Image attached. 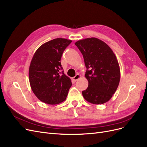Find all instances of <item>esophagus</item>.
<instances>
[{
    "label": "esophagus",
    "mask_w": 147,
    "mask_h": 147,
    "mask_svg": "<svg viewBox=\"0 0 147 147\" xmlns=\"http://www.w3.org/2000/svg\"><path fill=\"white\" fill-rule=\"evenodd\" d=\"M81 78V75H79V74H77L76 76H75L74 78H73V80L74 81V82H76V81H77L78 79H79Z\"/></svg>",
    "instance_id": "34e87169"
}]
</instances>
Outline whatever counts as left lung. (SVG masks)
<instances>
[{"mask_svg": "<svg viewBox=\"0 0 147 147\" xmlns=\"http://www.w3.org/2000/svg\"><path fill=\"white\" fill-rule=\"evenodd\" d=\"M75 45L82 54L87 68L85 77L89 86L82 92L84 98L92 104L107 102L120 81V68L114 52L105 42L95 37L79 40Z\"/></svg>", "mask_w": 147, "mask_h": 147, "instance_id": "left-lung-1", "label": "left lung"}]
</instances>
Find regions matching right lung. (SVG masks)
<instances>
[{
    "instance_id": "right-lung-1",
    "label": "right lung",
    "mask_w": 147,
    "mask_h": 147,
    "mask_svg": "<svg viewBox=\"0 0 147 147\" xmlns=\"http://www.w3.org/2000/svg\"><path fill=\"white\" fill-rule=\"evenodd\" d=\"M72 40L57 38L47 42L37 49L29 68V83L33 93L41 102L56 105L66 100L71 79L65 74L61 58Z\"/></svg>"
}]
</instances>
